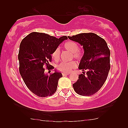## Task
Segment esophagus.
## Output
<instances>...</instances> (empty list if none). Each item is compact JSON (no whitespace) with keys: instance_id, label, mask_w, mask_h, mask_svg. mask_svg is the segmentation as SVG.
<instances>
[{"instance_id":"esophagus-1","label":"esophagus","mask_w":128,"mask_h":128,"mask_svg":"<svg viewBox=\"0 0 128 128\" xmlns=\"http://www.w3.org/2000/svg\"><path fill=\"white\" fill-rule=\"evenodd\" d=\"M69 72H62V76H66V75H69Z\"/></svg>"}]
</instances>
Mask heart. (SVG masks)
I'll return each mask as SVG.
<instances>
[{
	"instance_id": "obj_1",
	"label": "heart",
	"mask_w": 128,
	"mask_h": 128,
	"mask_svg": "<svg viewBox=\"0 0 128 128\" xmlns=\"http://www.w3.org/2000/svg\"><path fill=\"white\" fill-rule=\"evenodd\" d=\"M64 47L66 50L72 53V57L74 58L77 59L78 60H80L82 58V54L79 51H78V46L76 42L73 41H68L65 43ZM60 52L58 48L56 49V50L53 52L52 56L54 59L58 60L60 58ZM76 66V63L74 61L70 62H62L61 63L57 66V69L59 71L62 72H71L72 69H75Z\"/></svg>"
}]
</instances>
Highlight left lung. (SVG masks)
Masks as SVG:
<instances>
[{"label": "left lung", "instance_id": "obj_1", "mask_svg": "<svg viewBox=\"0 0 128 128\" xmlns=\"http://www.w3.org/2000/svg\"><path fill=\"white\" fill-rule=\"evenodd\" d=\"M68 38L82 46L84 55L78 69L83 72L72 85L78 94L89 96L96 93L107 79L110 70V50L105 40L94 33H82Z\"/></svg>", "mask_w": 128, "mask_h": 128}]
</instances>
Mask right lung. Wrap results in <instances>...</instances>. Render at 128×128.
Here are the masks:
<instances>
[{"mask_svg": "<svg viewBox=\"0 0 128 128\" xmlns=\"http://www.w3.org/2000/svg\"><path fill=\"white\" fill-rule=\"evenodd\" d=\"M67 39L65 36L56 38L34 32L21 41L18 55L19 72L26 86L36 96L46 97L56 92L58 80L62 76V73L54 70V72L49 75L45 72V67L48 70L54 69L49 63L52 59V54Z\"/></svg>", "mask_w": 128, "mask_h": 128, "instance_id": "add662e5", "label": "right lung"}]
</instances>
